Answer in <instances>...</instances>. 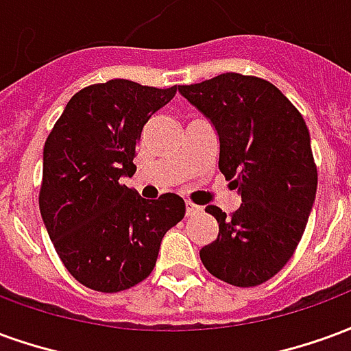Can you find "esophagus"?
Masks as SVG:
<instances>
[{
	"mask_svg": "<svg viewBox=\"0 0 351 351\" xmlns=\"http://www.w3.org/2000/svg\"><path fill=\"white\" fill-rule=\"evenodd\" d=\"M201 213V206L197 205H193V203H186V216H195V214Z\"/></svg>",
	"mask_w": 351,
	"mask_h": 351,
	"instance_id": "1",
	"label": "esophagus"
}]
</instances>
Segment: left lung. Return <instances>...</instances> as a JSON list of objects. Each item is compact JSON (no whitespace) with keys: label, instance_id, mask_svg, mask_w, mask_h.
<instances>
[{"label":"left lung","instance_id":"left-lung-1","mask_svg":"<svg viewBox=\"0 0 351 351\" xmlns=\"http://www.w3.org/2000/svg\"><path fill=\"white\" fill-rule=\"evenodd\" d=\"M178 92L213 123L218 167L243 201L231 216L206 206L220 231L201 248V261L231 286H259L293 256L314 206L308 128L291 101L258 77L223 73Z\"/></svg>","mask_w":351,"mask_h":351}]
</instances>
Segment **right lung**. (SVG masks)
I'll use <instances>...</instances> for the list:
<instances>
[{"label": "right lung", "mask_w": 351, "mask_h": 351, "mask_svg": "<svg viewBox=\"0 0 351 351\" xmlns=\"http://www.w3.org/2000/svg\"><path fill=\"white\" fill-rule=\"evenodd\" d=\"M176 86L114 79L73 95L43 150L39 193L45 228L65 269L82 286L116 293L152 272L161 239L184 218L176 193L146 201L122 176L135 173L141 131Z\"/></svg>", "instance_id": "add662e5"}]
</instances>
